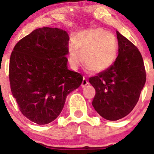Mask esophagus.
Returning <instances> with one entry per match:
<instances>
[{"label": "esophagus", "mask_w": 154, "mask_h": 154, "mask_svg": "<svg viewBox=\"0 0 154 154\" xmlns=\"http://www.w3.org/2000/svg\"><path fill=\"white\" fill-rule=\"evenodd\" d=\"M88 84V81L87 79H85L84 77L82 79V87H85V86H86Z\"/></svg>", "instance_id": "esophagus-1"}]
</instances>
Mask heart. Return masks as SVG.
<instances>
[{"mask_svg": "<svg viewBox=\"0 0 154 154\" xmlns=\"http://www.w3.org/2000/svg\"><path fill=\"white\" fill-rule=\"evenodd\" d=\"M117 45L114 37L102 29H88L79 33L69 47V61L77 68L85 65L95 73L108 69L115 61Z\"/></svg>", "mask_w": 154, "mask_h": 154, "instance_id": "b5f03b06", "label": "heart"}]
</instances>
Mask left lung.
Here are the masks:
<instances>
[{"instance_id": "left-lung-1", "label": "left lung", "mask_w": 154, "mask_h": 154, "mask_svg": "<svg viewBox=\"0 0 154 154\" xmlns=\"http://www.w3.org/2000/svg\"><path fill=\"white\" fill-rule=\"evenodd\" d=\"M116 36L119 54L116 61L108 69L89 79L95 90L92 105L110 121L131 112L146 80L143 60L137 48L118 31Z\"/></svg>"}]
</instances>
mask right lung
<instances>
[{"label": "right lung", "mask_w": 154, "mask_h": 154, "mask_svg": "<svg viewBox=\"0 0 154 154\" xmlns=\"http://www.w3.org/2000/svg\"><path fill=\"white\" fill-rule=\"evenodd\" d=\"M69 37L55 27L39 28L16 44L8 77L19 111L38 125L61 114L67 95L79 87L83 77L67 68Z\"/></svg>", "instance_id": "right-lung-1"}]
</instances>
